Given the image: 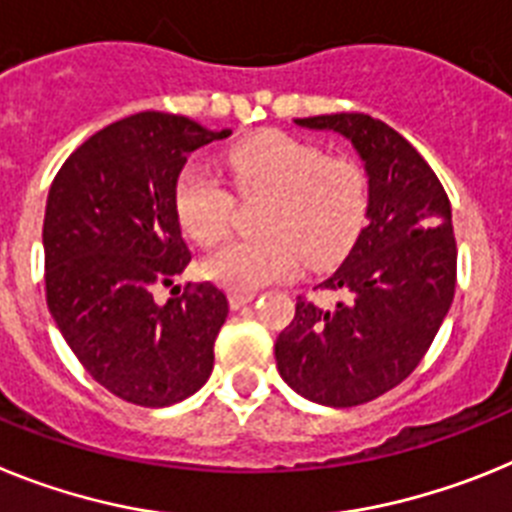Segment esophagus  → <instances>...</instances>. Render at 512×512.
I'll use <instances>...</instances> for the list:
<instances>
[{"mask_svg": "<svg viewBox=\"0 0 512 512\" xmlns=\"http://www.w3.org/2000/svg\"><path fill=\"white\" fill-rule=\"evenodd\" d=\"M252 299H255V293H252V291H247V293L231 291L229 293V306H231V309H242V306L250 304Z\"/></svg>", "mask_w": 512, "mask_h": 512, "instance_id": "1", "label": "esophagus"}]
</instances>
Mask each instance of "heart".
<instances>
[{"label": "heart", "instance_id": "heart-1", "mask_svg": "<svg viewBox=\"0 0 512 512\" xmlns=\"http://www.w3.org/2000/svg\"><path fill=\"white\" fill-rule=\"evenodd\" d=\"M239 195L268 190L257 237H242L206 260V275L229 291H255L299 273L306 262L330 265L350 252L368 219V177L350 159L286 131L257 133L224 154ZM175 213L201 247L229 234L234 198L213 172L190 164L175 182Z\"/></svg>", "mask_w": 512, "mask_h": 512}]
</instances>
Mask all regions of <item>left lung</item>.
Instances as JSON below:
<instances>
[{"mask_svg":"<svg viewBox=\"0 0 512 512\" xmlns=\"http://www.w3.org/2000/svg\"><path fill=\"white\" fill-rule=\"evenodd\" d=\"M337 131L366 162L368 224L319 288L348 301L319 309L296 299L275 340V363L296 394L327 407L381 397L428 353L456 291V237L441 180L410 141L363 113L299 118Z\"/></svg>","mask_w":512,"mask_h":512,"instance_id":"obj_1","label":"left lung"}]
</instances>
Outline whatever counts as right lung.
I'll list each match as a JSON object with an SVG mask.
<instances>
[{"label":"right lung","instance_id":"obj_1","mask_svg":"<svg viewBox=\"0 0 512 512\" xmlns=\"http://www.w3.org/2000/svg\"><path fill=\"white\" fill-rule=\"evenodd\" d=\"M229 133L185 115H128L71 151L48 190V311L84 371L139 407L182 402L213 371L224 291L188 283L167 304L154 291L190 262L175 213L180 170Z\"/></svg>","mask_w":512,"mask_h":512}]
</instances>
